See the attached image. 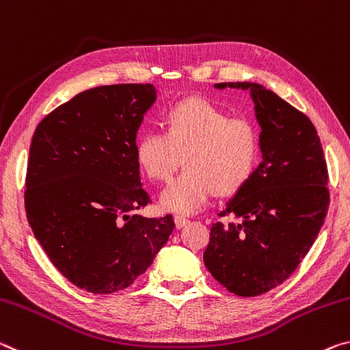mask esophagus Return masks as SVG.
I'll return each instance as SVG.
<instances>
[{
	"label": "esophagus",
	"instance_id": "obj_1",
	"mask_svg": "<svg viewBox=\"0 0 350 350\" xmlns=\"http://www.w3.org/2000/svg\"><path fill=\"white\" fill-rule=\"evenodd\" d=\"M174 220H175V226L178 228V229H180V228H185V226L187 225V223L191 221V220H189L187 217H185V215H175Z\"/></svg>",
	"mask_w": 350,
	"mask_h": 350
}]
</instances>
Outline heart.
Wrapping results in <instances>:
<instances>
[{
    "label": "heart",
    "instance_id": "obj_1",
    "mask_svg": "<svg viewBox=\"0 0 350 350\" xmlns=\"http://www.w3.org/2000/svg\"><path fill=\"white\" fill-rule=\"evenodd\" d=\"M165 131L150 130L137 137L136 161L154 181H169L185 161L187 167L164 189L167 211L193 214L214 193L237 192L253 174L259 157V131L246 118L203 99H185L169 108Z\"/></svg>",
    "mask_w": 350,
    "mask_h": 350
}]
</instances>
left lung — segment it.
<instances>
[{
  "label": "left lung",
  "instance_id": "8db88e82",
  "mask_svg": "<svg viewBox=\"0 0 350 350\" xmlns=\"http://www.w3.org/2000/svg\"><path fill=\"white\" fill-rule=\"evenodd\" d=\"M250 90L259 121L262 163L219 217L203 259L215 280L243 296L267 293L290 278L327 215L329 172L317 129L304 113L251 82L217 83Z\"/></svg>",
  "mask_w": 350,
  "mask_h": 350
}]
</instances>
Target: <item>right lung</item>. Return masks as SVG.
Returning a JSON list of instances; mask_svg holds the SVG:
<instances>
[{"instance_id":"right-lung-1","label":"right lung","mask_w":350,"mask_h":350,"mask_svg":"<svg viewBox=\"0 0 350 350\" xmlns=\"http://www.w3.org/2000/svg\"><path fill=\"white\" fill-rule=\"evenodd\" d=\"M154 99L150 83L91 88L46 114L32 136L27 221L57 270L90 293L127 288L175 228L170 214H135L152 203L135 146Z\"/></svg>"}]
</instances>
